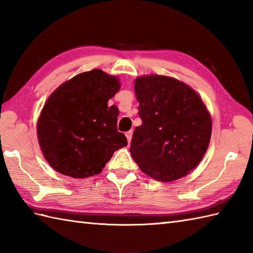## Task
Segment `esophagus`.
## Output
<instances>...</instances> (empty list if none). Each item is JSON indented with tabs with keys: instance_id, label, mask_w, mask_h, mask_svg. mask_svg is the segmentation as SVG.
<instances>
[{
	"instance_id": "1",
	"label": "esophagus",
	"mask_w": 253,
	"mask_h": 253,
	"mask_svg": "<svg viewBox=\"0 0 253 253\" xmlns=\"http://www.w3.org/2000/svg\"><path fill=\"white\" fill-rule=\"evenodd\" d=\"M126 138H127V141H128V143H130V141H131V138H132V130H129V131H127L126 133Z\"/></svg>"
}]
</instances>
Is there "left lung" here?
Wrapping results in <instances>:
<instances>
[{
  "instance_id": "left-lung-1",
  "label": "left lung",
  "mask_w": 253,
  "mask_h": 253,
  "mask_svg": "<svg viewBox=\"0 0 253 253\" xmlns=\"http://www.w3.org/2000/svg\"><path fill=\"white\" fill-rule=\"evenodd\" d=\"M135 92L142 124L132 135V159L160 181L186 176L201 162L211 139L207 106L189 85L160 75L137 78Z\"/></svg>"
}]
</instances>
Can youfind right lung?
Here are the masks:
<instances>
[{
    "mask_svg": "<svg viewBox=\"0 0 253 253\" xmlns=\"http://www.w3.org/2000/svg\"><path fill=\"white\" fill-rule=\"evenodd\" d=\"M121 84L101 69L82 73L61 84L42 109L38 140L45 160L73 178L100 174L116 150L127 146L117 130L118 109L109 106Z\"/></svg>",
    "mask_w": 253,
    "mask_h": 253,
    "instance_id": "right-lung-1",
    "label": "right lung"
}]
</instances>
